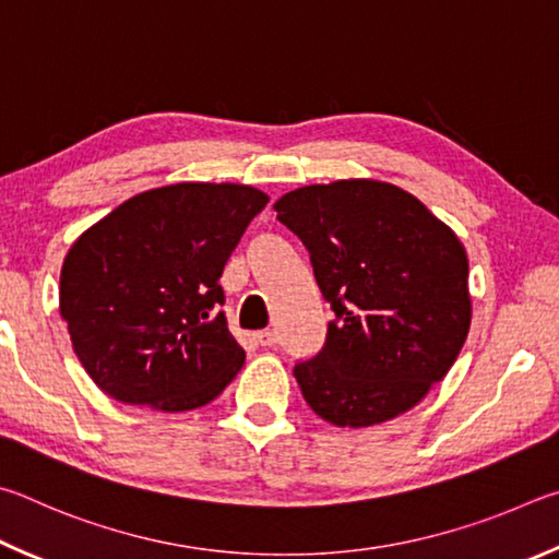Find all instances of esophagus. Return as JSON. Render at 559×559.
I'll return each mask as SVG.
<instances>
[{
    "label": "esophagus",
    "instance_id": "obj_1",
    "mask_svg": "<svg viewBox=\"0 0 559 559\" xmlns=\"http://www.w3.org/2000/svg\"><path fill=\"white\" fill-rule=\"evenodd\" d=\"M254 338H258V344L260 346H274V344H277V331H274V329H267V331H260V334L258 336H254Z\"/></svg>",
    "mask_w": 559,
    "mask_h": 559
}]
</instances>
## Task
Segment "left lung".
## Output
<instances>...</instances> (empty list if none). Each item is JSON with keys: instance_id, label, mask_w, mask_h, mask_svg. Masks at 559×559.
<instances>
[{"instance_id": "left-lung-1", "label": "left lung", "mask_w": 559, "mask_h": 559, "mask_svg": "<svg viewBox=\"0 0 559 559\" xmlns=\"http://www.w3.org/2000/svg\"><path fill=\"white\" fill-rule=\"evenodd\" d=\"M274 211L305 242L336 314L324 348L295 366L307 405L336 427L413 409L472 326L462 240L413 193L376 179L301 186Z\"/></svg>"}]
</instances>
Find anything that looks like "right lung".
<instances>
[{
  "label": "right lung",
  "mask_w": 559,
  "mask_h": 559,
  "mask_svg": "<svg viewBox=\"0 0 559 559\" xmlns=\"http://www.w3.org/2000/svg\"><path fill=\"white\" fill-rule=\"evenodd\" d=\"M267 201L245 183H171L132 195L71 245L58 307L105 395L186 413L238 376L245 350L218 311V280Z\"/></svg>",
  "instance_id": "obj_1"
}]
</instances>
